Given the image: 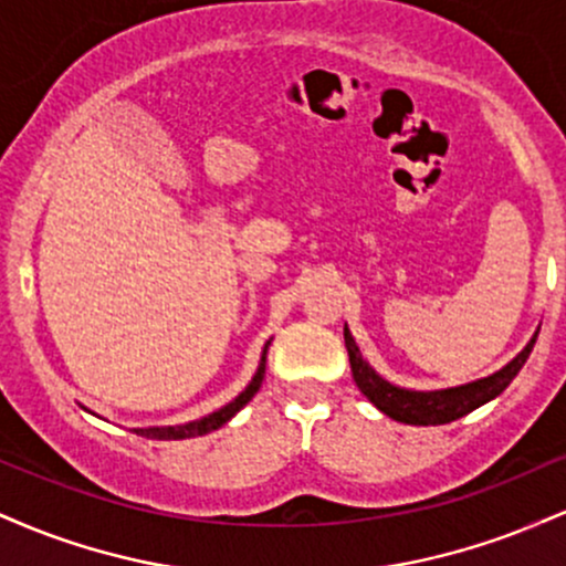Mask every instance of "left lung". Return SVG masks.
Masks as SVG:
<instances>
[{"instance_id": "8db88e82", "label": "left lung", "mask_w": 566, "mask_h": 566, "mask_svg": "<svg viewBox=\"0 0 566 566\" xmlns=\"http://www.w3.org/2000/svg\"><path fill=\"white\" fill-rule=\"evenodd\" d=\"M537 333H541V329H535V335L530 337L527 346L518 350L509 365L500 367L497 373L486 375V378L463 382V386L437 388V391H409V388L394 386V382L380 378V375L369 367L365 356H361L354 335H350L348 324L343 327L350 373H354V380L356 386H359V391L365 394L382 415H388L391 420H399V423H407V426L452 423V420L463 418V415H469L476 407H482L486 401L495 399V396H500L505 388H509V382L516 378L518 369H522L524 361L530 359L532 346H535L537 340Z\"/></svg>"}]
</instances>
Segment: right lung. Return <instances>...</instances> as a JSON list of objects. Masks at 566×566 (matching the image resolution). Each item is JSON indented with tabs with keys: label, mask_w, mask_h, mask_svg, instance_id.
<instances>
[{
	"label": "right lung",
	"mask_w": 566,
	"mask_h": 566,
	"mask_svg": "<svg viewBox=\"0 0 566 566\" xmlns=\"http://www.w3.org/2000/svg\"><path fill=\"white\" fill-rule=\"evenodd\" d=\"M271 340L265 343L263 348V356H261V365H258V373L252 375V380L247 382V388L242 394L237 396V399H231L229 405L216 409V412L205 415V418H197V420H188V423H180V426H148V428H133L138 437H146V439H159V441H167V439H193V437H205V433L210 431H218L220 426H226L233 415L242 409L247 401L252 399V396L258 394V388H261L263 382V375H265V350H269Z\"/></svg>",
	"instance_id": "1"
}]
</instances>
